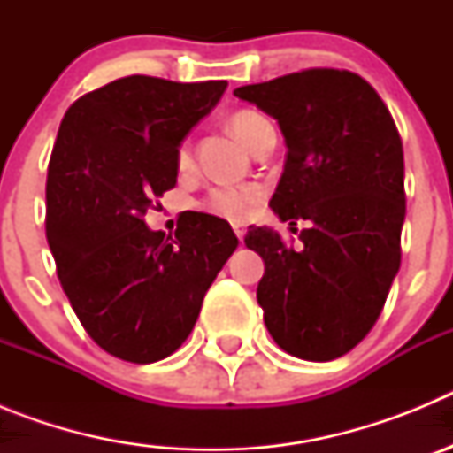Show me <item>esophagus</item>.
Here are the masks:
<instances>
[{"instance_id":"obj_1","label":"esophagus","mask_w":453,"mask_h":453,"mask_svg":"<svg viewBox=\"0 0 453 453\" xmlns=\"http://www.w3.org/2000/svg\"><path fill=\"white\" fill-rule=\"evenodd\" d=\"M234 231H235V235H238L240 242H242V240H245V234H247L245 224H234Z\"/></svg>"}]
</instances>
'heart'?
Masks as SVG:
<instances>
[{"label": "heart", "instance_id": "heart-1", "mask_svg": "<svg viewBox=\"0 0 453 453\" xmlns=\"http://www.w3.org/2000/svg\"><path fill=\"white\" fill-rule=\"evenodd\" d=\"M267 119L256 111L242 108L235 111L229 118V129L234 131L235 138L251 150L256 135L261 134L263 127H267ZM179 170H188L192 165V150L190 140H183L177 151ZM265 199V190L258 183H242V186H215L208 190L206 197L199 202V208L206 213L222 218L226 222H242L251 215L258 203Z\"/></svg>", "mask_w": 453, "mask_h": 453}]
</instances>
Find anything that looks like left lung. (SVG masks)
<instances>
[{
    "instance_id": "obj_1",
    "label": "left lung",
    "mask_w": 453,
    "mask_h": 453,
    "mask_svg": "<svg viewBox=\"0 0 453 453\" xmlns=\"http://www.w3.org/2000/svg\"><path fill=\"white\" fill-rule=\"evenodd\" d=\"M235 97L279 122L286 165L270 206L302 250L276 231L250 226L245 245L265 263L256 297L274 342L303 361L354 349L383 311L402 263L406 215L403 150L390 111L349 70L311 67Z\"/></svg>"
}]
</instances>
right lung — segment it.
<instances>
[{
    "mask_svg": "<svg viewBox=\"0 0 453 453\" xmlns=\"http://www.w3.org/2000/svg\"><path fill=\"white\" fill-rule=\"evenodd\" d=\"M226 81L134 74L67 108L47 167V242L56 274L95 342L129 363L179 349L238 247L229 222L186 211L174 235L145 213L177 186V151Z\"/></svg>",
    "mask_w": 453,
    "mask_h": 453,
    "instance_id": "obj_1",
    "label": "right lung"
}]
</instances>
